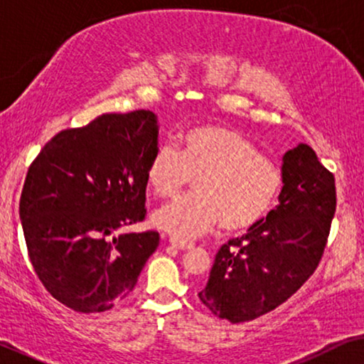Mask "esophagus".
Returning a JSON list of instances; mask_svg holds the SVG:
<instances>
[{
  "mask_svg": "<svg viewBox=\"0 0 364 364\" xmlns=\"http://www.w3.org/2000/svg\"><path fill=\"white\" fill-rule=\"evenodd\" d=\"M169 245H171L174 250H179V251H185V250H191L193 248L191 243H186V241H179L176 238L169 240Z\"/></svg>",
  "mask_w": 364,
  "mask_h": 364,
  "instance_id": "34e87169",
  "label": "esophagus"
}]
</instances>
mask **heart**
<instances>
[{"mask_svg": "<svg viewBox=\"0 0 364 364\" xmlns=\"http://www.w3.org/2000/svg\"><path fill=\"white\" fill-rule=\"evenodd\" d=\"M148 185L163 200L176 198L190 179L196 195L154 215V225L191 240L220 225L246 231L268 216L283 188V171L235 128L198 124L179 134L178 149L161 144L146 168Z\"/></svg>", "mask_w": 364, "mask_h": 364, "instance_id": "b5f03b06", "label": "heart"}]
</instances>
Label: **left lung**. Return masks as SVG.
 <instances>
[{
	"mask_svg": "<svg viewBox=\"0 0 364 364\" xmlns=\"http://www.w3.org/2000/svg\"><path fill=\"white\" fill-rule=\"evenodd\" d=\"M279 205L218 251L198 296L216 316L243 323L298 291L321 259L336 211L334 176L308 144L284 153Z\"/></svg>",
	"mask_w": 364,
	"mask_h": 364,
	"instance_id": "8db88e82",
	"label": "left lung"
}]
</instances>
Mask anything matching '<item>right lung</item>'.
<instances>
[{
  "instance_id": "1",
  "label": "right lung",
  "mask_w": 364,
  "mask_h": 364,
  "mask_svg": "<svg viewBox=\"0 0 364 364\" xmlns=\"http://www.w3.org/2000/svg\"><path fill=\"white\" fill-rule=\"evenodd\" d=\"M158 128L148 109L105 113L53 136L28 169L19 200L28 255L48 293L77 313L128 296L158 248L156 231L116 235L146 215Z\"/></svg>"
}]
</instances>
